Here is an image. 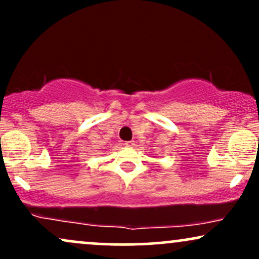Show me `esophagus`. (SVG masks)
Instances as JSON below:
<instances>
[{
  "label": "esophagus",
  "instance_id": "obj_1",
  "mask_svg": "<svg viewBox=\"0 0 259 259\" xmlns=\"http://www.w3.org/2000/svg\"><path fill=\"white\" fill-rule=\"evenodd\" d=\"M125 145L127 147H134L135 146V141H127V142H125Z\"/></svg>",
  "mask_w": 259,
  "mask_h": 259
}]
</instances>
